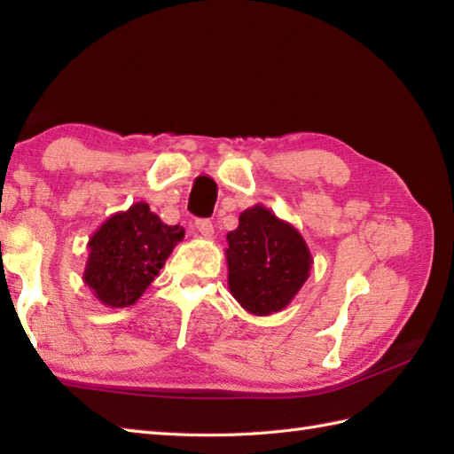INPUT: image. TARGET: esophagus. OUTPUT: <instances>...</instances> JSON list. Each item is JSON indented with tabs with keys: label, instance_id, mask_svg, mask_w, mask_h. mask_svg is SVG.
<instances>
[{
	"label": "esophagus",
	"instance_id": "obj_1",
	"mask_svg": "<svg viewBox=\"0 0 454 454\" xmlns=\"http://www.w3.org/2000/svg\"><path fill=\"white\" fill-rule=\"evenodd\" d=\"M195 228L197 232L202 236V238H212V234H215V228H212V222L210 220H205L200 218L195 222Z\"/></svg>",
	"mask_w": 454,
	"mask_h": 454
}]
</instances>
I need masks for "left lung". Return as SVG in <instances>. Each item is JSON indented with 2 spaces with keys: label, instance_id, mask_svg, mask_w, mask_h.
Returning <instances> with one entry per match:
<instances>
[{
  "label": "left lung",
  "instance_id": "8db88e82",
  "mask_svg": "<svg viewBox=\"0 0 454 454\" xmlns=\"http://www.w3.org/2000/svg\"><path fill=\"white\" fill-rule=\"evenodd\" d=\"M226 239L228 288L249 314L285 310L310 277L314 259L304 238L263 205L246 208Z\"/></svg>",
  "mask_w": 454,
  "mask_h": 454
}]
</instances>
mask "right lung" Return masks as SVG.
Wrapping results in <instances>:
<instances>
[{"instance_id":"1","label":"right lung","mask_w":454,"mask_h":454,"mask_svg":"<svg viewBox=\"0 0 454 454\" xmlns=\"http://www.w3.org/2000/svg\"><path fill=\"white\" fill-rule=\"evenodd\" d=\"M183 236V226L163 224L146 202H134L129 210L114 212L90 238L83 283L103 306H132Z\"/></svg>"}]
</instances>
